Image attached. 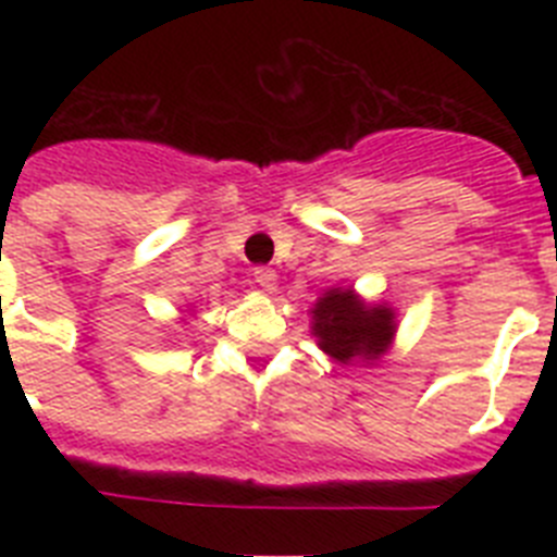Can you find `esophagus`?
<instances>
[{"label": "esophagus", "mask_w": 557, "mask_h": 557, "mask_svg": "<svg viewBox=\"0 0 557 557\" xmlns=\"http://www.w3.org/2000/svg\"><path fill=\"white\" fill-rule=\"evenodd\" d=\"M253 278H256V284L264 289V293H273L275 289V270L273 268H256Z\"/></svg>", "instance_id": "34e87169"}]
</instances>
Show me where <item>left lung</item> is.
<instances>
[{
    "mask_svg": "<svg viewBox=\"0 0 557 557\" xmlns=\"http://www.w3.org/2000/svg\"><path fill=\"white\" fill-rule=\"evenodd\" d=\"M312 334L332 359L351 366L373 362L391 348L396 312L385 304H366L354 289L334 287L312 307Z\"/></svg>",
    "mask_w": 557,
    "mask_h": 557,
    "instance_id": "8db88e82",
    "label": "left lung"
}]
</instances>
